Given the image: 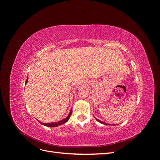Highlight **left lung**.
Returning a JSON list of instances; mask_svg holds the SVG:
<instances>
[{
  "label": "left lung",
  "mask_w": 160,
  "mask_h": 160,
  "mask_svg": "<svg viewBox=\"0 0 160 160\" xmlns=\"http://www.w3.org/2000/svg\"><path fill=\"white\" fill-rule=\"evenodd\" d=\"M96 120L98 121V122H100V123H103V124H104V125H108V123H104V122H101V121H99V119H96Z\"/></svg>",
  "instance_id": "8db88e82"
}]
</instances>
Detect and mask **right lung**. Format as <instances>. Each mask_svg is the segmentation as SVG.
<instances>
[{"label": "right lung", "instance_id": "right-lung-1", "mask_svg": "<svg viewBox=\"0 0 160 160\" xmlns=\"http://www.w3.org/2000/svg\"><path fill=\"white\" fill-rule=\"evenodd\" d=\"M27 81H28V78H27V79L26 80V83H27ZM71 113H72V110H71L69 115L67 116V117L65 119H62V120H61V121H59V122H58L48 123H42V122H40L41 124H42L43 125H45V126H47V127H57V126H58V125H60L65 123L67 122V121H68V120L69 119V118H70V117H71Z\"/></svg>", "mask_w": 160, "mask_h": 160}]
</instances>
